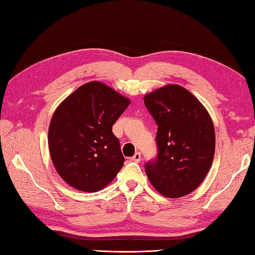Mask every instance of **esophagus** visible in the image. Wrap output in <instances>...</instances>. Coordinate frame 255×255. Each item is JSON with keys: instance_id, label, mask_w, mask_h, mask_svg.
<instances>
[{"instance_id": "obj_1", "label": "esophagus", "mask_w": 255, "mask_h": 255, "mask_svg": "<svg viewBox=\"0 0 255 255\" xmlns=\"http://www.w3.org/2000/svg\"><path fill=\"white\" fill-rule=\"evenodd\" d=\"M132 161L133 162H135V163H138V162H140V159H141V154H140V152H137L135 153V154L132 156Z\"/></svg>"}]
</instances>
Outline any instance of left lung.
<instances>
[{"mask_svg": "<svg viewBox=\"0 0 255 255\" xmlns=\"http://www.w3.org/2000/svg\"><path fill=\"white\" fill-rule=\"evenodd\" d=\"M144 105L157 124L158 154L145 164L157 192L170 199L187 195L204 180L215 154V130L203 104L178 85L147 93Z\"/></svg>", "mask_w": 255, "mask_h": 255, "instance_id": "left-lung-1", "label": "left lung"}]
</instances>
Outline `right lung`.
Instances as JSON below:
<instances>
[{
  "instance_id": "right-lung-1",
  "label": "right lung",
  "mask_w": 255,
  "mask_h": 255,
  "mask_svg": "<svg viewBox=\"0 0 255 255\" xmlns=\"http://www.w3.org/2000/svg\"><path fill=\"white\" fill-rule=\"evenodd\" d=\"M129 104L114 89L90 81L57 106L47 142L53 165L69 186L97 192L115 178L125 158L112 127Z\"/></svg>"
}]
</instances>
